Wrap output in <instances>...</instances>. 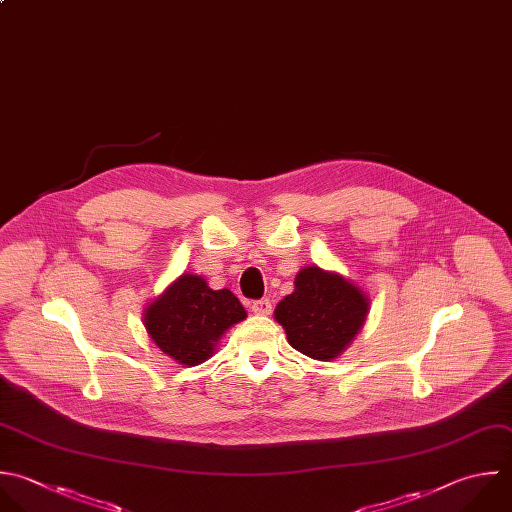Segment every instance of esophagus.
<instances>
[{"mask_svg": "<svg viewBox=\"0 0 512 512\" xmlns=\"http://www.w3.org/2000/svg\"><path fill=\"white\" fill-rule=\"evenodd\" d=\"M250 308H252V312H254V314H260V316H268V314L272 312V302H270L268 298H262V300H254V302L250 304Z\"/></svg>", "mask_w": 512, "mask_h": 512, "instance_id": "1", "label": "esophagus"}]
</instances>
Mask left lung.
I'll list each match as a JSON object with an SVG mask.
<instances>
[{
    "mask_svg": "<svg viewBox=\"0 0 512 512\" xmlns=\"http://www.w3.org/2000/svg\"><path fill=\"white\" fill-rule=\"evenodd\" d=\"M368 304L364 290L344 276L306 266L296 274L294 292L278 302L274 318L292 348L328 362L342 354L364 326Z\"/></svg>",
    "mask_w": 512,
    "mask_h": 512,
    "instance_id": "8db88e82",
    "label": "left lung"
}]
</instances>
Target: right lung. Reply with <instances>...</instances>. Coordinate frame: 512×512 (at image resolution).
I'll return each instance as SVG.
<instances>
[{
    "instance_id": "obj_1",
    "label": "right lung",
    "mask_w": 512,
    "mask_h": 512,
    "mask_svg": "<svg viewBox=\"0 0 512 512\" xmlns=\"http://www.w3.org/2000/svg\"><path fill=\"white\" fill-rule=\"evenodd\" d=\"M244 318L246 310L230 290H212L202 276L182 274L146 308L144 326L164 354L178 364L196 366Z\"/></svg>"
}]
</instances>
